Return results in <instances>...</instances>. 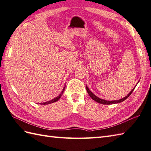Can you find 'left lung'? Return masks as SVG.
I'll return each instance as SVG.
<instances>
[{
    "label": "left lung",
    "instance_id": "obj_1",
    "mask_svg": "<svg viewBox=\"0 0 151 151\" xmlns=\"http://www.w3.org/2000/svg\"><path fill=\"white\" fill-rule=\"evenodd\" d=\"M135 88H134L130 92V93H129L128 95H127V96H125V98H123L122 99H120L119 100H114V101H106V100H105V99H100L99 98H98V97H97L96 95L93 94V93L90 91V89L88 88V86H87L86 85V91L87 92H88V93L89 94V96H90V98H91L93 100H94L95 101L98 102L99 103H101V104H103V105H111V104H115V103H121L123 101H125V100L126 99H127L129 98V97L130 96V94H131L132 92H133V90H134Z\"/></svg>",
    "mask_w": 151,
    "mask_h": 151
}]
</instances>
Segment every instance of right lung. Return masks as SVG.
<instances>
[{
    "label": "right lung",
    "mask_w": 151,
    "mask_h": 151,
    "mask_svg": "<svg viewBox=\"0 0 151 151\" xmlns=\"http://www.w3.org/2000/svg\"><path fill=\"white\" fill-rule=\"evenodd\" d=\"M65 88V86L64 87V88H63V90H62L61 93H60V94H59V95L58 97H56L55 98L53 99H52V100H50V101H49L45 102V103H40V104H41V105H48V104H50V103H54V102H55V101H58V100L60 99V98H61V96H62V94H63V92H64Z\"/></svg>",
    "instance_id": "right-lung-1"
}]
</instances>
